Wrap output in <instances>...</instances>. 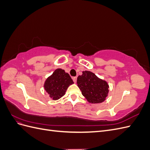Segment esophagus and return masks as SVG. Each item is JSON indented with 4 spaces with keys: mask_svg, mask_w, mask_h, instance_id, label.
<instances>
[{
    "mask_svg": "<svg viewBox=\"0 0 150 150\" xmlns=\"http://www.w3.org/2000/svg\"><path fill=\"white\" fill-rule=\"evenodd\" d=\"M72 79H73V81L74 83H76V81H77V77H73V78H72Z\"/></svg>",
    "mask_w": 150,
    "mask_h": 150,
    "instance_id": "esophagus-1",
    "label": "esophagus"
}]
</instances>
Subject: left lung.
<instances>
[{
    "instance_id": "left-lung-1",
    "label": "left lung",
    "mask_w": 150,
    "mask_h": 150,
    "mask_svg": "<svg viewBox=\"0 0 150 150\" xmlns=\"http://www.w3.org/2000/svg\"><path fill=\"white\" fill-rule=\"evenodd\" d=\"M77 84L82 94L91 103H101L108 96V83L91 71H83V74L78 77Z\"/></svg>"
}]
</instances>
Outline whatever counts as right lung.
<instances>
[{"label":"right lung","mask_w":150,"mask_h":150,"mask_svg":"<svg viewBox=\"0 0 150 150\" xmlns=\"http://www.w3.org/2000/svg\"><path fill=\"white\" fill-rule=\"evenodd\" d=\"M73 83L69 74L62 69H57L46 79L44 88L50 97L57 100L64 96L69 85Z\"/></svg>","instance_id":"right-lung-1"}]
</instances>
